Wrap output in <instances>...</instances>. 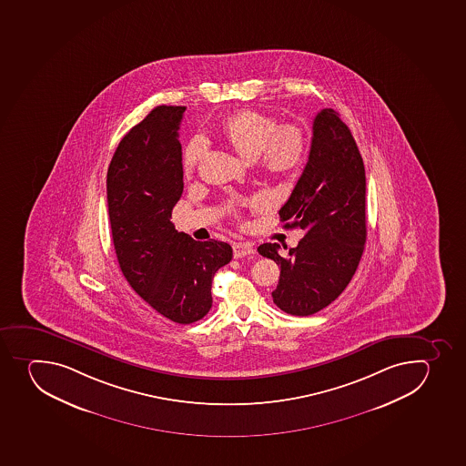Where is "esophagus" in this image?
Returning a JSON list of instances; mask_svg holds the SVG:
<instances>
[{
	"label": "esophagus",
	"instance_id": "34e87169",
	"mask_svg": "<svg viewBox=\"0 0 466 466\" xmlns=\"http://www.w3.org/2000/svg\"><path fill=\"white\" fill-rule=\"evenodd\" d=\"M255 253L252 244L248 243H235L234 244V258L248 257Z\"/></svg>",
	"mask_w": 466,
	"mask_h": 466
}]
</instances>
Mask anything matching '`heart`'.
<instances>
[{
  "instance_id": "b5f03b06",
  "label": "heart",
  "mask_w": 466,
  "mask_h": 466,
  "mask_svg": "<svg viewBox=\"0 0 466 466\" xmlns=\"http://www.w3.org/2000/svg\"><path fill=\"white\" fill-rule=\"evenodd\" d=\"M223 137L246 160H257L268 172L287 173L300 166L306 154V136L296 125H279L270 116L243 110L222 125ZM208 151L204 136L191 138L184 151V166L193 170Z\"/></svg>"
}]
</instances>
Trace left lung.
Returning a JSON list of instances; mask_svg holds the SVG:
<instances>
[{
    "label": "left lung",
    "mask_w": 466,
    "mask_h": 466,
    "mask_svg": "<svg viewBox=\"0 0 466 466\" xmlns=\"http://www.w3.org/2000/svg\"><path fill=\"white\" fill-rule=\"evenodd\" d=\"M279 216L285 228L306 234L287 253H280L278 243L261 244L258 252L280 266L271 293L276 306L308 317L346 289L367 239L364 161L350 129L332 108L315 116L308 163Z\"/></svg>",
    "instance_id": "1"
}]
</instances>
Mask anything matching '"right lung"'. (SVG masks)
Instances as JSON below:
<instances>
[{"mask_svg": "<svg viewBox=\"0 0 466 466\" xmlns=\"http://www.w3.org/2000/svg\"><path fill=\"white\" fill-rule=\"evenodd\" d=\"M186 106H158L120 140L106 172L111 237L131 289L173 323L204 319L216 271L232 259L228 243L196 241L170 222L181 198Z\"/></svg>", "mask_w": 466, "mask_h": 466, "instance_id": "obj_1", "label": "right lung"}]
</instances>
